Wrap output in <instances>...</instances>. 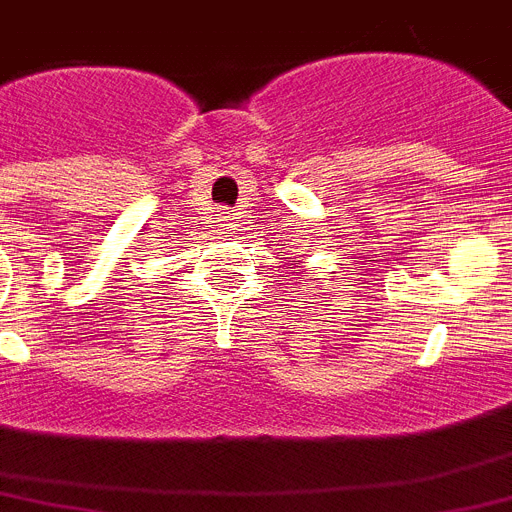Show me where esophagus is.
I'll list each match as a JSON object with an SVG mask.
<instances>
[{"instance_id":"34e87169","label":"esophagus","mask_w":512,"mask_h":512,"mask_svg":"<svg viewBox=\"0 0 512 512\" xmlns=\"http://www.w3.org/2000/svg\"><path fill=\"white\" fill-rule=\"evenodd\" d=\"M216 229L218 234H231V229H234V213H229V210H218Z\"/></svg>"}]
</instances>
